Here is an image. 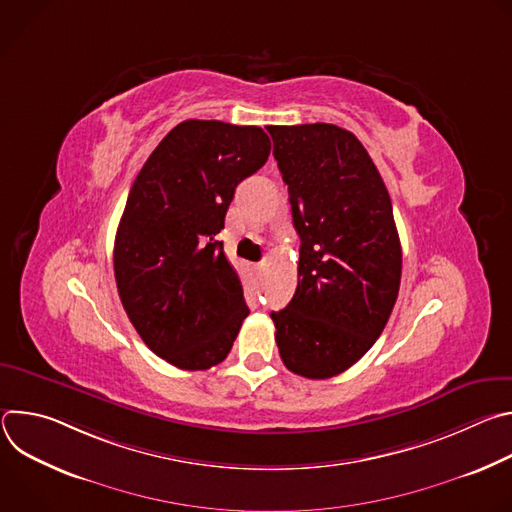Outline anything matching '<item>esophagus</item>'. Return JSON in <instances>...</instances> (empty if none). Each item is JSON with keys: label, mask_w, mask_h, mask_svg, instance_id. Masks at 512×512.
I'll use <instances>...</instances> for the list:
<instances>
[{"label": "esophagus", "mask_w": 512, "mask_h": 512, "mask_svg": "<svg viewBox=\"0 0 512 512\" xmlns=\"http://www.w3.org/2000/svg\"><path fill=\"white\" fill-rule=\"evenodd\" d=\"M249 269H251V273H261L263 265L261 263H249Z\"/></svg>", "instance_id": "esophagus-1"}]
</instances>
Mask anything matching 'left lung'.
<instances>
[{
	"mask_svg": "<svg viewBox=\"0 0 512 512\" xmlns=\"http://www.w3.org/2000/svg\"><path fill=\"white\" fill-rule=\"evenodd\" d=\"M267 131L302 241L296 294L271 312L277 348L291 373L330 379L367 354L397 302L391 196L354 133L332 123Z\"/></svg>",
	"mask_w": 512,
	"mask_h": 512,
	"instance_id": "left-lung-1",
	"label": "left lung"
}]
</instances>
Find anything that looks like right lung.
I'll list each match as a JSON object with an SVG mask.
<instances>
[{
    "label": "right lung",
    "mask_w": 512,
    "mask_h": 512,
    "mask_svg": "<svg viewBox=\"0 0 512 512\" xmlns=\"http://www.w3.org/2000/svg\"><path fill=\"white\" fill-rule=\"evenodd\" d=\"M257 125L188 119L139 170L113 249L121 304L152 352L184 371L223 362L249 316L216 235L235 188L269 158Z\"/></svg>",
    "instance_id": "obj_1"
}]
</instances>
